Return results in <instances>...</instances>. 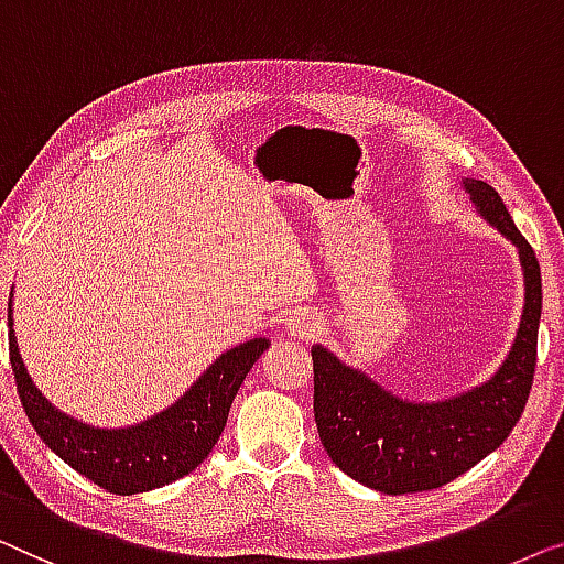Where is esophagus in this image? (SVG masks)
Returning a JSON list of instances; mask_svg holds the SVG:
<instances>
[{"instance_id": "1", "label": "esophagus", "mask_w": 564, "mask_h": 564, "mask_svg": "<svg viewBox=\"0 0 564 564\" xmlns=\"http://www.w3.org/2000/svg\"><path fill=\"white\" fill-rule=\"evenodd\" d=\"M285 329H289V335L296 339H312L322 332V322L316 319L312 312H299L291 316L289 324H285Z\"/></svg>"}]
</instances>
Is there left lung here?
Returning <instances> with one entry per match:
<instances>
[{
    "instance_id": "left-lung-1",
    "label": "left lung",
    "mask_w": 564,
    "mask_h": 564,
    "mask_svg": "<svg viewBox=\"0 0 564 564\" xmlns=\"http://www.w3.org/2000/svg\"><path fill=\"white\" fill-rule=\"evenodd\" d=\"M463 186L480 217L517 245L523 271L517 339L496 376L452 399L416 403L386 391L327 347H312L314 419L324 449L352 480L388 496L440 488L501 447L534 380L542 316L539 260L494 186L478 178H463Z\"/></svg>"
}]
</instances>
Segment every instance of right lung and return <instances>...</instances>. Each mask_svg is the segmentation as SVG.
I'll list each match as a JSON object with an SVG mask.
<instances>
[{
    "label": "right lung",
    "mask_w": 564,
    "mask_h": 564,
    "mask_svg": "<svg viewBox=\"0 0 564 564\" xmlns=\"http://www.w3.org/2000/svg\"><path fill=\"white\" fill-rule=\"evenodd\" d=\"M7 306L10 362L30 424L63 463L117 496L163 488L199 467L225 432L229 406L245 376L271 347V339L265 337L237 345L221 352L196 378V383L161 414L122 430H99L63 414L33 383L12 329V293Z\"/></svg>",
    "instance_id": "1"
}]
</instances>
